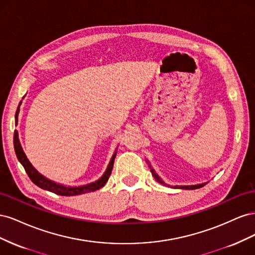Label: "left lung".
<instances>
[{
  "label": "left lung",
  "mask_w": 255,
  "mask_h": 255,
  "mask_svg": "<svg viewBox=\"0 0 255 255\" xmlns=\"http://www.w3.org/2000/svg\"><path fill=\"white\" fill-rule=\"evenodd\" d=\"M151 172H152V174L154 175V177H155V179L159 182V183H161V184H164V182L161 181L159 177L155 174V172H154V170L153 169L151 168ZM206 183H204V184H199V185H192V186H180V188H185V189H197V188H200V187H202V186H204ZM175 188H177V186H175Z\"/></svg>",
  "instance_id": "obj_1"
}]
</instances>
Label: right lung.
I'll return each instance as SVG.
<instances>
[{
	"label": "right lung",
	"mask_w": 255,
	"mask_h": 255,
	"mask_svg": "<svg viewBox=\"0 0 255 255\" xmlns=\"http://www.w3.org/2000/svg\"><path fill=\"white\" fill-rule=\"evenodd\" d=\"M20 104H21V102H20ZM20 104H19V106H20ZM18 113H19V107H18L17 113H16V121H18ZM13 145H14V151H16V154H17V157H18L19 161L22 164V166L24 167L27 175L29 176V179L32 180V182L34 184H36L38 187H40L42 189L49 190V191L54 192V194L59 195V196H66V197L86 194V192L95 191V190H98V189H100L101 187H103L104 185L106 184V182L109 181V179H110V175L112 173V169H113V166H114L115 157H116V153H115L114 155H113V157H112V160H111L109 167H107L106 171H105V173L103 174V176L101 177V179H99L98 181H96L94 183H90L88 185H85V186L66 187V186H63V185H59V184H56L55 182H52V181L48 180L47 177H44L43 175H41L32 166V164L29 163L27 157L25 156L24 152H23V150L21 148V144H20V141H19L17 130H14Z\"/></svg>",
	"instance_id": "1"
}]
</instances>
